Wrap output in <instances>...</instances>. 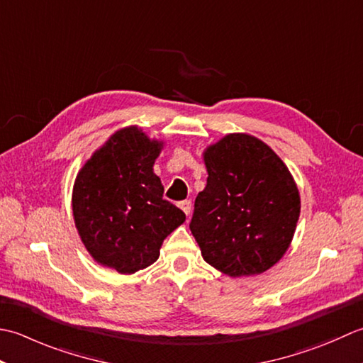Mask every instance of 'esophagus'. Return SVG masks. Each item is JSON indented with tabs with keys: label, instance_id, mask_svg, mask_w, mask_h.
Masks as SVG:
<instances>
[{
	"label": "esophagus",
	"instance_id": "obj_1",
	"mask_svg": "<svg viewBox=\"0 0 363 363\" xmlns=\"http://www.w3.org/2000/svg\"><path fill=\"white\" fill-rule=\"evenodd\" d=\"M179 206H180V208L183 210V213L186 214V216H189V213H191V202H189V201H183V202H180V203H179Z\"/></svg>",
	"mask_w": 363,
	"mask_h": 363
}]
</instances>
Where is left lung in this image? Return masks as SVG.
I'll use <instances>...</instances> for the list:
<instances>
[{
  "instance_id": "1",
  "label": "left lung",
  "mask_w": 363,
  "mask_h": 363,
  "mask_svg": "<svg viewBox=\"0 0 363 363\" xmlns=\"http://www.w3.org/2000/svg\"><path fill=\"white\" fill-rule=\"evenodd\" d=\"M206 186L189 228L206 263L230 277L262 274L290 247L301 213L293 177L271 147L232 133L206 147Z\"/></svg>"
}]
</instances>
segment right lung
<instances>
[{
    "mask_svg": "<svg viewBox=\"0 0 363 363\" xmlns=\"http://www.w3.org/2000/svg\"><path fill=\"white\" fill-rule=\"evenodd\" d=\"M162 143L143 130L116 131L81 167L72 208L79 238L97 263L133 274L158 260L161 244L184 223L153 172Z\"/></svg>",
    "mask_w": 363,
    "mask_h": 363,
    "instance_id": "1",
    "label": "right lung"
}]
</instances>
